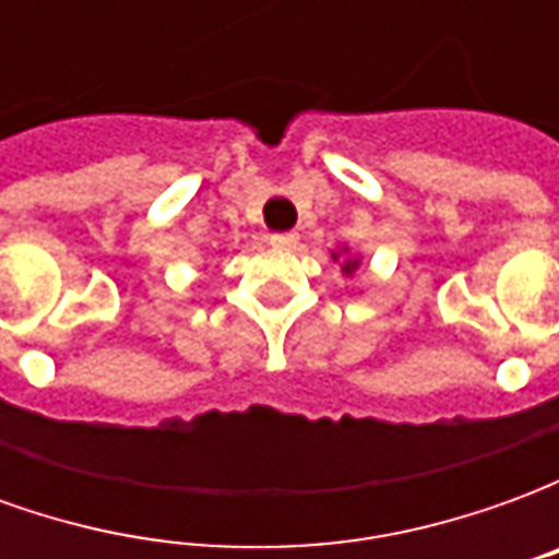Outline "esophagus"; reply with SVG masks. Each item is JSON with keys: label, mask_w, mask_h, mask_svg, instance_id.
<instances>
[{"label": "esophagus", "mask_w": 559, "mask_h": 559, "mask_svg": "<svg viewBox=\"0 0 559 559\" xmlns=\"http://www.w3.org/2000/svg\"><path fill=\"white\" fill-rule=\"evenodd\" d=\"M269 242L275 245V248H293V245L299 242V236L296 233H272Z\"/></svg>", "instance_id": "34e87169"}]
</instances>
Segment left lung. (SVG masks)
<instances>
[{
	"label": "left lung",
	"instance_id": "obj_1",
	"mask_svg": "<svg viewBox=\"0 0 559 559\" xmlns=\"http://www.w3.org/2000/svg\"><path fill=\"white\" fill-rule=\"evenodd\" d=\"M335 260H338V257H335ZM356 266H359V260H347V263L341 266V272H344V275H353V272H356Z\"/></svg>",
	"mask_w": 559,
	"mask_h": 559
}]
</instances>
